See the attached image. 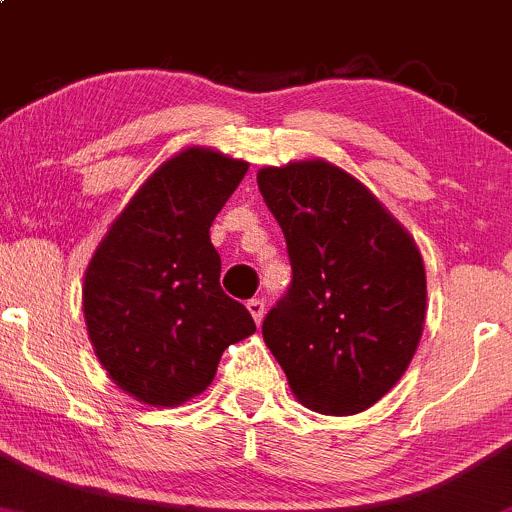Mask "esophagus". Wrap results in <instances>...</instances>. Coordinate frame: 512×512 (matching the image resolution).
<instances>
[{"label":"esophagus","mask_w":512,"mask_h":512,"mask_svg":"<svg viewBox=\"0 0 512 512\" xmlns=\"http://www.w3.org/2000/svg\"><path fill=\"white\" fill-rule=\"evenodd\" d=\"M246 310L251 312V317H254L256 324L263 322V315H266V305H263V300H258V298L249 300L246 302Z\"/></svg>","instance_id":"esophagus-1"}]
</instances>
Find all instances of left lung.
<instances>
[{
	"label": "left lung",
	"mask_w": 512,
	"mask_h": 512,
	"mask_svg": "<svg viewBox=\"0 0 512 512\" xmlns=\"http://www.w3.org/2000/svg\"><path fill=\"white\" fill-rule=\"evenodd\" d=\"M256 180L293 266L263 342L305 408H371L408 371L425 329L415 239L361 180L322 158L266 166Z\"/></svg>",
	"instance_id": "8db88e82"
}]
</instances>
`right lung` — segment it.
I'll list each match as a JSON object with an SVG mask.
<instances>
[{"mask_svg":"<svg viewBox=\"0 0 512 512\" xmlns=\"http://www.w3.org/2000/svg\"><path fill=\"white\" fill-rule=\"evenodd\" d=\"M246 170L217 148H183L148 175L87 263V337L107 376L139 403H188L214 381L222 351L256 332L219 285L210 241Z\"/></svg>","mask_w":512,"mask_h":512,"instance_id":"1","label":"right lung"}]
</instances>
